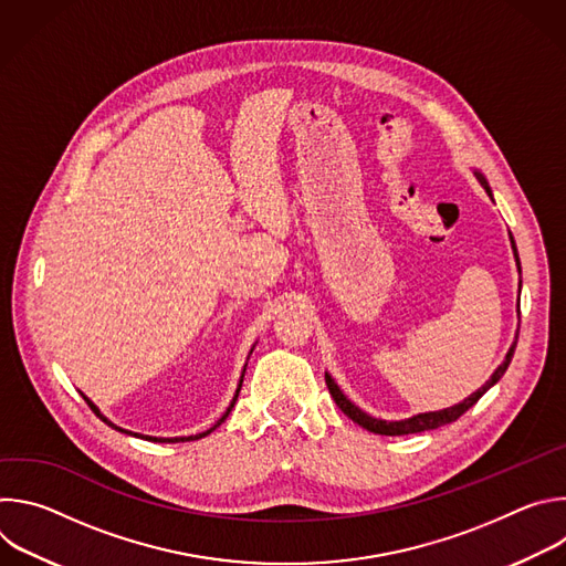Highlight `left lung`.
<instances>
[{
    "mask_svg": "<svg viewBox=\"0 0 566 566\" xmlns=\"http://www.w3.org/2000/svg\"><path fill=\"white\" fill-rule=\"evenodd\" d=\"M472 175L476 177V181L481 184V188L486 190V195L493 199V190H491L486 177H483L479 170H472ZM509 234H511V232H509ZM511 247H513L517 273L522 275L520 255H517V247H515L513 234H511ZM520 289H522V280H520ZM517 315H520V297H517ZM517 336H520V325H517V332H515V340H513V345H511L509 352H506L504 363L493 371V376L486 380V385H481L476 391H472L468 398H463L461 402H457V406H452V408H443V410H437V412H421V415H415V417H410V419H400V421L376 419V417L367 415L365 410H360V408L356 406V402H352V400L345 396V391L338 387V382L332 378L329 371H325V380H327V387H329V391H332V396H334V400H336V406H338L354 423H358L360 428H365V430H369V432H374V434L400 437V434H417V432H426V430H437V428H441V426H448V423L457 421L463 412H468V410L474 406V402H476L483 394H486V391L506 374V369H509V365H511V360H513L515 347H517Z\"/></svg>",
    "mask_w": 566,
    "mask_h": 566,
    "instance_id": "1",
    "label": "left lung"
}]
</instances>
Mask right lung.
Listing matches in <instances>:
<instances>
[{"label": "right lung", "instance_id": "add662e5", "mask_svg": "<svg viewBox=\"0 0 566 566\" xmlns=\"http://www.w3.org/2000/svg\"><path fill=\"white\" fill-rule=\"evenodd\" d=\"M253 349H255V345L251 347V352H249V358H251V354H253ZM249 365V363H247ZM247 365H244V371H241V376H239V382H237V389H234V396H232V400H230V406H228V410L221 415V419L210 428V430H206V432H199V434H190V437H147V434H138V432H129V430H125V428H118L116 423H112L101 410H98V406H94V400H90L85 394H83V398L87 400V406L96 412V417H101L107 426H112L114 430H118V432H125V434H129V437H138V439H145V441H154V443H179V441H195V439H203V437H208L212 430H217L226 419H228V415H230V410L234 408V400H237V396H239V389H241V382H244V374H247Z\"/></svg>", "mask_w": 566, "mask_h": 566}]
</instances>
